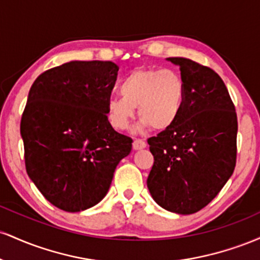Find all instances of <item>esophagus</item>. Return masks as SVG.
<instances>
[{
  "label": "esophagus",
  "mask_w": 260,
  "mask_h": 260,
  "mask_svg": "<svg viewBox=\"0 0 260 260\" xmlns=\"http://www.w3.org/2000/svg\"><path fill=\"white\" fill-rule=\"evenodd\" d=\"M145 147H147V143H145L144 140L136 139L133 142V149H136V150H139V149H144Z\"/></svg>",
  "instance_id": "obj_1"
}]
</instances>
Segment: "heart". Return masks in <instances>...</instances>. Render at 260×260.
<instances>
[{"instance_id":"heart-1","label":"heart","mask_w":260,"mask_h":260,"mask_svg":"<svg viewBox=\"0 0 260 260\" xmlns=\"http://www.w3.org/2000/svg\"><path fill=\"white\" fill-rule=\"evenodd\" d=\"M121 96L106 100V116L116 129H126L138 107V128L169 129L180 116L184 84L174 70L137 68L121 80Z\"/></svg>"}]
</instances>
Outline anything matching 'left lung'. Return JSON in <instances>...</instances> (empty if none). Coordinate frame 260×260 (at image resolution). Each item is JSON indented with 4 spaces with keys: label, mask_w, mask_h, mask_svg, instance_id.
Returning <instances> with one entry per match:
<instances>
[{
    "label": "left lung",
    "mask_w": 260,
    "mask_h": 260,
    "mask_svg": "<svg viewBox=\"0 0 260 260\" xmlns=\"http://www.w3.org/2000/svg\"><path fill=\"white\" fill-rule=\"evenodd\" d=\"M168 59L180 66L184 100L174 126L148 139L154 165L147 184L160 207L188 215L207 207L234 174L237 115L215 71L188 58Z\"/></svg>",
    "instance_id": "obj_1"
}]
</instances>
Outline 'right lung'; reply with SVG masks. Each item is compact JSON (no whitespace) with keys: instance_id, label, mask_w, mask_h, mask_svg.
Segmentation results:
<instances>
[{"instance_id":"1","label":"right lung","mask_w":260,"mask_h":260,"mask_svg":"<svg viewBox=\"0 0 260 260\" xmlns=\"http://www.w3.org/2000/svg\"><path fill=\"white\" fill-rule=\"evenodd\" d=\"M117 72L111 61H72L45 71L29 90L20 121L26 174L61 210L98 204L132 150L106 116Z\"/></svg>"}]
</instances>
